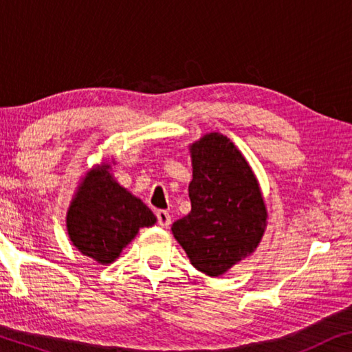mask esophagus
Returning <instances> with one entry per match:
<instances>
[{"label":"esophagus","mask_w":352,"mask_h":352,"mask_svg":"<svg viewBox=\"0 0 352 352\" xmlns=\"http://www.w3.org/2000/svg\"><path fill=\"white\" fill-rule=\"evenodd\" d=\"M157 220H158L160 226L168 228L170 225V215H169L168 210H163V209L157 210Z\"/></svg>","instance_id":"1"}]
</instances>
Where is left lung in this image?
I'll return each mask as SVG.
<instances>
[{
  "instance_id": "obj_1",
  "label": "left lung",
  "mask_w": 352,
  "mask_h": 352,
  "mask_svg": "<svg viewBox=\"0 0 352 352\" xmlns=\"http://www.w3.org/2000/svg\"><path fill=\"white\" fill-rule=\"evenodd\" d=\"M190 212L172 225V234L198 271L221 276L258 246L266 208L257 178L234 143L208 133L190 146Z\"/></svg>"
}]
</instances>
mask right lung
Instances as JSON below:
<instances>
[{"mask_svg":"<svg viewBox=\"0 0 352 352\" xmlns=\"http://www.w3.org/2000/svg\"><path fill=\"white\" fill-rule=\"evenodd\" d=\"M107 169L109 166L89 172L67 212L70 241L101 265L117 258L140 228L157 221L152 210L120 186Z\"/></svg>","mask_w":352,"mask_h":352,"instance_id":"1","label":"right lung"}]
</instances>
